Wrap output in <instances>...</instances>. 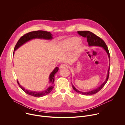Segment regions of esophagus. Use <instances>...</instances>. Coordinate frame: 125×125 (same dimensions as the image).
<instances>
[{"label": "esophagus", "instance_id": "1", "mask_svg": "<svg viewBox=\"0 0 125 125\" xmlns=\"http://www.w3.org/2000/svg\"><path fill=\"white\" fill-rule=\"evenodd\" d=\"M67 67V65H66V64H61V65L60 66L59 68H60V69H62V68H66Z\"/></svg>", "mask_w": 125, "mask_h": 125}]
</instances>
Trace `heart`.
I'll return each instance as SVG.
<instances>
[{"instance_id": "1", "label": "heart", "mask_w": 125, "mask_h": 125, "mask_svg": "<svg viewBox=\"0 0 125 125\" xmlns=\"http://www.w3.org/2000/svg\"><path fill=\"white\" fill-rule=\"evenodd\" d=\"M81 40L77 37H72L69 38L60 43V46L62 48L68 50L73 49L77 48L78 52L80 51L83 48V45L80 43Z\"/></svg>"}]
</instances>
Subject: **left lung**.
Instances as JSON below:
<instances>
[{
	"instance_id": "left-lung-1",
	"label": "left lung",
	"mask_w": 125,
	"mask_h": 125,
	"mask_svg": "<svg viewBox=\"0 0 125 125\" xmlns=\"http://www.w3.org/2000/svg\"><path fill=\"white\" fill-rule=\"evenodd\" d=\"M78 33L81 35V36L84 37V38H86L87 39V41L88 43V45L90 46H100L102 47L106 52V53H107L109 61L110 62V54H109V52L106 43L105 42L103 41V40H102L100 38L98 37L96 35L94 34L91 31H78ZM110 64H109V67L108 70V73H107V76L106 79L104 81V82L101 84V85L98 87H97L96 89H94V90H93L92 91H89V92H82L81 91H79L77 89L75 88V87L72 85L73 88L74 89V90L76 91L77 93L83 94V95H92L96 94L98 93L99 91H100L101 89L103 87V86L105 85V84L107 82L108 78H109V70H110Z\"/></svg>"
}]
</instances>
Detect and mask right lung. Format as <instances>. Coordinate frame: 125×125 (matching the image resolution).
Instances as JSON below:
<instances>
[{"instance_id": "1", "label": "right lung", "mask_w": 125, "mask_h": 125, "mask_svg": "<svg viewBox=\"0 0 125 125\" xmlns=\"http://www.w3.org/2000/svg\"><path fill=\"white\" fill-rule=\"evenodd\" d=\"M52 35H53L50 32L44 31H33L28 32L24 34L23 36H22L19 40V41H18L17 43H16L15 46L14 51H15L18 48H19L21 46L23 45L24 43L32 39H45V40H51L53 39ZM14 51L13 52L14 54ZM58 70H59L58 67H57L53 70V71L51 73L49 77V83H50V84L45 91H43L42 92H34V91L27 90L24 87H23L22 86H21L19 82L18 81H17V83H18V85H19L20 87L27 94L34 97H42L49 94L53 90V88L54 86V76L55 74L58 72Z\"/></svg>"}]
</instances>
